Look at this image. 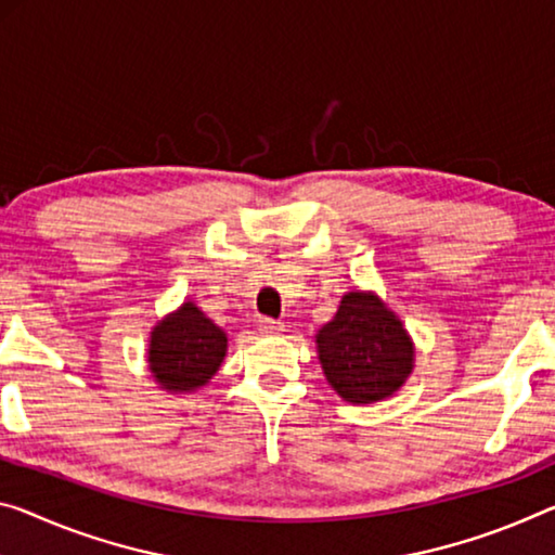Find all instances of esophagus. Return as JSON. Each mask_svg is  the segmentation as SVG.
<instances>
[{"label":"esophagus","mask_w":555,"mask_h":555,"mask_svg":"<svg viewBox=\"0 0 555 555\" xmlns=\"http://www.w3.org/2000/svg\"><path fill=\"white\" fill-rule=\"evenodd\" d=\"M258 330L266 332V335H280V332H283V322L270 320V318H260L258 320Z\"/></svg>","instance_id":"obj_1"}]
</instances>
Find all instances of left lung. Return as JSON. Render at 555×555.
Segmentation results:
<instances>
[{
    "label": "left lung",
    "mask_w": 555,
    "mask_h": 555,
    "mask_svg": "<svg viewBox=\"0 0 555 555\" xmlns=\"http://www.w3.org/2000/svg\"><path fill=\"white\" fill-rule=\"evenodd\" d=\"M320 362L335 391L352 404L379 402L404 385L414 349L402 322L374 295L349 293L318 335Z\"/></svg>",
    "instance_id": "obj_1"
}]
</instances>
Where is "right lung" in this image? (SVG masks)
<instances>
[{"label": "right lung", "mask_w": 555, "mask_h": 555, "mask_svg": "<svg viewBox=\"0 0 555 555\" xmlns=\"http://www.w3.org/2000/svg\"><path fill=\"white\" fill-rule=\"evenodd\" d=\"M225 332L212 325L198 307L185 302L151 335L149 364L156 382L170 391H193L206 385L225 357Z\"/></svg>", "instance_id": "right-lung-1"}]
</instances>
